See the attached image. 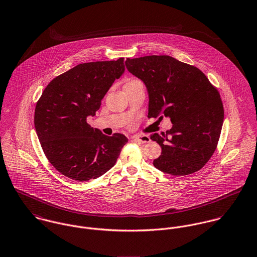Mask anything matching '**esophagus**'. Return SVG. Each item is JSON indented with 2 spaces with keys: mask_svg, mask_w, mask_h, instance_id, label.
Instances as JSON below:
<instances>
[{
  "mask_svg": "<svg viewBox=\"0 0 257 257\" xmlns=\"http://www.w3.org/2000/svg\"><path fill=\"white\" fill-rule=\"evenodd\" d=\"M133 139L135 140V141H137V142L140 143H149L151 140H150V137L148 136V135H141V136H134L133 137Z\"/></svg>",
  "mask_w": 257,
  "mask_h": 257,
  "instance_id": "1",
  "label": "esophagus"
}]
</instances>
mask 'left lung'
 <instances>
[{
	"instance_id": "obj_1",
	"label": "left lung",
	"mask_w": 257,
	"mask_h": 257,
	"mask_svg": "<svg viewBox=\"0 0 257 257\" xmlns=\"http://www.w3.org/2000/svg\"><path fill=\"white\" fill-rule=\"evenodd\" d=\"M125 65L147 87L148 117L166 116L172 123L151 136L162 148L155 168L178 176L199 171L214 154L224 122L219 91L198 68L171 56L127 58Z\"/></svg>"
}]
</instances>
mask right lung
<instances>
[{"instance_id":"add662e5","label":"right lung","mask_w":257,"mask_h":257,"mask_svg":"<svg viewBox=\"0 0 257 257\" xmlns=\"http://www.w3.org/2000/svg\"><path fill=\"white\" fill-rule=\"evenodd\" d=\"M125 71L124 59L77 65L53 79L36 103L34 126L43 152L63 175L78 181L95 179L116 163L128 139L106 136L90 127L101 100Z\"/></svg>"}]
</instances>
